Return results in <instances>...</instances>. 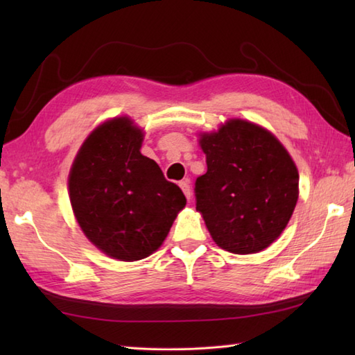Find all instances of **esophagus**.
Listing matches in <instances>:
<instances>
[{"label": "esophagus", "instance_id": "34e87169", "mask_svg": "<svg viewBox=\"0 0 355 355\" xmlns=\"http://www.w3.org/2000/svg\"><path fill=\"white\" fill-rule=\"evenodd\" d=\"M180 187H182V191H183V193H184V197H186L187 200H191V197H192V191H191V184H189V182H187V180H183V182H180Z\"/></svg>", "mask_w": 355, "mask_h": 355}]
</instances>
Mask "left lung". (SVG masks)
I'll list each match as a JSON object with an SVG mask.
<instances>
[{"label":"left lung","mask_w":355,"mask_h":355,"mask_svg":"<svg viewBox=\"0 0 355 355\" xmlns=\"http://www.w3.org/2000/svg\"><path fill=\"white\" fill-rule=\"evenodd\" d=\"M207 172L195 182L197 210L218 247L250 254L267 248L288 224L299 173L270 131L230 119L200 137Z\"/></svg>","instance_id":"left-lung-1"}]
</instances>
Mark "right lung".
<instances>
[{
    "mask_svg": "<svg viewBox=\"0 0 355 355\" xmlns=\"http://www.w3.org/2000/svg\"><path fill=\"white\" fill-rule=\"evenodd\" d=\"M143 131L116 117L88 135L74 158L69 191L74 216L112 259L139 261L163 244L186 197L141 155Z\"/></svg>",
    "mask_w": 355,
    "mask_h": 355,
    "instance_id": "add662e5",
    "label": "right lung"
}]
</instances>
